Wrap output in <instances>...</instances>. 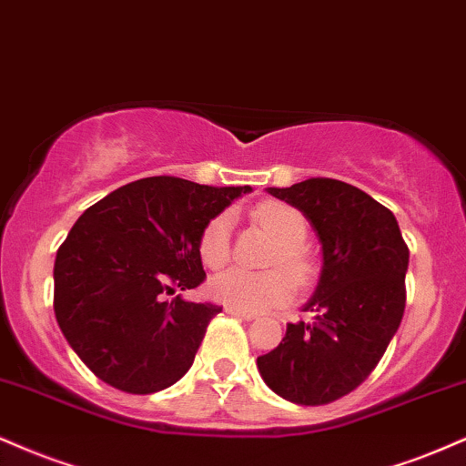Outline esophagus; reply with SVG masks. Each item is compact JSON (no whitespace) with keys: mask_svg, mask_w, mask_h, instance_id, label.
<instances>
[{"mask_svg":"<svg viewBox=\"0 0 466 466\" xmlns=\"http://www.w3.org/2000/svg\"><path fill=\"white\" fill-rule=\"evenodd\" d=\"M224 309H227V314L239 316V319H244V320H253L255 319V314H250V311H244V309H238V308H224Z\"/></svg>","mask_w":466,"mask_h":466,"instance_id":"34e87169","label":"esophagus"}]
</instances>
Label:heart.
I'll list each match as a JSON object with an SVG mask.
<instances>
[{
  "label": "heart",
  "mask_w": 466,
  "mask_h": 466,
  "mask_svg": "<svg viewBox=\"0 0 466 466\" xmlns=\"http://www.w3.org/2000/svg\"><path fill=\"white\" fill-rule=\"evenodd\" d=\"M255 218L277 238L279 250L272 264H283L293 272L299 283L309 281L314 275L308 250L303 248L308 238V222L303 213L283 202H264L255 209ZM231 213H220L200 233V259L209 268H222L228 261V242H231ZM289 271V272H290ZM283 268L266 272H248L231 268L209 281V294L228 308L244 311H266L288 303L294 294V279Z\"/></svg>",
  "instance_id": "heart-1"
}]
</instances>
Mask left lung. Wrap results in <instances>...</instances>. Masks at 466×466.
Listing matches in <instances>:
<instances>
[{
    "instance_id": "left-lung-1",
    "label": "left lung",
    "mask_w": 466,
    "mask_h": 466,
    "mask_svg": "<svg viewBox=\"0 0 466 466\" xmlns=\"http://www.w3.org/2000/svg\"><path fill=\"white\" fill-rule=\"evenodd\" d=\"M266 191L308 218L322 268L303 308L311 320L289 322L257 369L286 401L325 406L362 384L401 325L408 246L392 211L342 180L309 178Z\"/></svg>"
}]
</instances>
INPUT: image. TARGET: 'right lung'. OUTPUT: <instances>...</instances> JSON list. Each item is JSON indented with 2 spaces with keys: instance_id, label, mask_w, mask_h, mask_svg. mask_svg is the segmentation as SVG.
<instances>
[{
  "instance_id": "1",
  "label": "right lung",
  "mask_w": 466,
  "mask_h": 466,
  "mask_svg": "<svg viewBox=\"0 0 466 466\" xmlns=\"http://www.w3.org/2000/svg\"><path fill=\"white\" fill-rule=\"evenodd\" d=\"M248 191L150 177L104 196L71 227L54 261V314L102 381L150 395L187 373L222 308L166 297L200 286L202 228Z\"/></svg>"
}]
</instances>
